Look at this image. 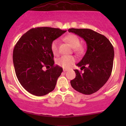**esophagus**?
Listing matches in <instances>:
<instances>
[{
  "label": "esophagus",
  "instance_id": "esophagus-1",
  "mask_svg": "<svg viewBox=\"0 0 126 126\" xmlns=\"http://www.w3.org/2000/svg\"><path fill=\"white\" fill-rule=\"evenodd\" d=\"M67 70H68V69H63V72H66V71H67Z\"/></svg>",
  "mask_w": 126,
  "mask_h": 126
}]
</instances>
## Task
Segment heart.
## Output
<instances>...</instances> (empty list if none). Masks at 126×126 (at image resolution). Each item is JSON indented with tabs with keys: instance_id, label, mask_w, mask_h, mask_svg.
<instances>
[{
	"instance_id": "obj_1",
	"label": "heart",
	"mask_w": 126,
	"mask_h": 126,
	"mask_svg": "<svg viewBox=\"0 0 126 126\" xmlns=\"http://www.w3.org/2000/svg\"><path fill=\"white\" fill-rule=\"evenodd\" d=\"M64 40L67 42L72 47H73V51L78 55H81L84 52V48L80 44V41L79 38L74 34H69L64 38ZM59 40H55L52 42L51 45V48L53 53L57 55L59 53ZM76 61V59L73 56L67 55L63 56L57 60V64L59 66L63 68H69L72 66Z\"/></svg>"
}]
</instances>
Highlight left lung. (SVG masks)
<instances>
[{"mask_svg": "<svg viewBox=\"0 0 126 126\" xmlns=\"http://www.w3.org/2000/svg\"><path fill=\"white\" fill-rule=\"evenodd\" d=\"M69 32L83 38L87 50L76 64V77L70 81L72 88L85 95L95 93L102 88L110 77L113 66L114 48L107 38L90 29L70 28Z\"/></svg>", "mask_w": 126, "mask_h": 126, "instance_id": "obj_1", "label": "left lung"}]
</instances>
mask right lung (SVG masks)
Segmentation results:
<instances>
[{"instance_id": "add662e5", "label": "right lung", "mask_w": 126, "mask_h": 126, "mask_svg": "<svg viewBox=\"0 0 126 126\" xmlns=\"http://www.w3.org/2000/svg\"><path fill=\"white\" fill-rule=\"evenodd\" d=\"M66 32L50 27L32 28L16 44L13 51L16 75L23 88L31 94L43 96L54 89L63 69L54 65L51 45Z\"/></svg>"}]
</instances>
